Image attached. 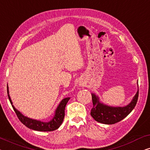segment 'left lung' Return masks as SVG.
<instances>
[{
  "mask_svg": "<svg viewBox=\"0 0 150 150\" xmlns=\"http://www.w3.org/2000/svg\"><path fill=\"white\" fill-rule=\"evenodd\" d=\"M93 107L91 108V115L98 122L104 124H114L122 121L130 113L136 106L139 98V90L128 105L124 107H112L100 103L99 98L91 94Z\"/></svg>",
  "mask_w": 150,
  "mask_h": 150,
  "instance_id": "8db88e82",
  "label": "left lung"
}]
</instances>
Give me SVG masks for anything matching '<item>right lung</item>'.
I'll list each match as a JSON object with an SVG mask.
<instances>
[{
	"mask_svg": "<svg viewBox=\"0 0 150 150\" xmlns=\"http://www.w3.org/2000/svg\"><path fill=\"white\" fill-rule=\"evenodd\" d=\"M7 94L8 98L11 103L12 107H13L14 111H15L16 115L19 119V120L22 124L27 127V128L32 129V130H37V131H42V132H49V131H53L58 129L62 124L63 119L65 117V106L69 101V98H64L59 105L57 107L56 111H55V115L54 117L49 122H43L41 121L32 120L27 117L24 116L21 112H20L16 108L14 107L10 96L9 95V90H8V85H7Z\"/></svg>",
	"mask_w": 150,
	"mask_h": 150,
	"instance_id": "add662e5",
	"label": "right lung"
}]
</instances>
